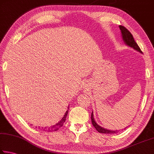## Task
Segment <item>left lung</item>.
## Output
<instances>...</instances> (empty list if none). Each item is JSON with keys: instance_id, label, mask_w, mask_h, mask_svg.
<instances>
[{"instance_id": "8db88e82", "label": "left lung", "mask_w": 154, "mask_h": 154, "mask_svg": "<svg viewBox=\"0 0 154 154\" xmlns=\"http://www.w3.org/2000/svg\"><path fill=\"white\" fill-rule=\"evenodd\" d=\"M119 29L121 30L122 33V39H123L124 42L125 43L126 45L130 47V48H133L134 50L140 52V53L142 54V51L140 50V48L139 45H137V43L135 42V41L133 38V36L132 35V34L130 33L128 29H126L124 26H119ZM91 120H92V123L93 124L94 127L95 128L96 130L100 133H103V134H114L117 133V132H119V130H108L106 128H104L101 127L100 126L96 123L94 120V118L93 116V112H92V115H91Z\"/></svg>"}]
</instances>
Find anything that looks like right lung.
Returning <instances> with one entry per match:
<instances>
[{
    "instance_id": "add662e5",
    "label": "right lung",
    "mask_w": 154,
    "mask_h": 154,
    "mask_svg": "<svg viewBox=\"0 0 154 154\" xmlns=\"http://www.w3.org/2000/svg\"><path fill=\"white\" fill-rule=\"evenodd\" d=\"M69 108V107H68V109ZM68 112H69V110H67L66 111V113H65L63 118H62L61 120L58 122L56 124L50 127H44V128L42 127L41 128L40 130H43V131H47V132H54V131H56V130H58L59 128H60L63 126V124L65 122V120H66V118L68 115Z\"/></svg>"
}]
</instances>
